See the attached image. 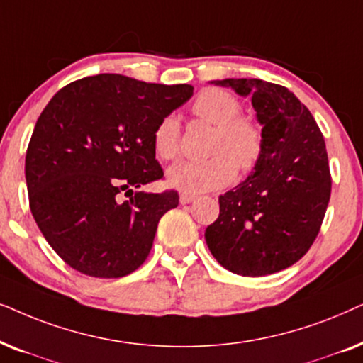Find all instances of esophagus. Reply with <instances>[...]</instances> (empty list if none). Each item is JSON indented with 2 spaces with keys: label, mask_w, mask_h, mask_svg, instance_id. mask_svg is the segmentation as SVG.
I'll use <instances>...</instances> for the list:
<instances>
[{
  "label": "esophagus",
  "mask_w": 363,
  "mask_h": 363,
  "mask_svg": "<svg viewBox=\"0 0 363 363\" xmlns=\"http://www.w3.org/2000/svg\"><path fill=\"white\" fill-rule=\"evenodd\" d=\"M196 199H197L196 196L187 194V192H182L181 194V204H191V202H194Z\"/></svg>",
  "instance_id": "1"
}]
</instances>
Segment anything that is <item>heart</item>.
<instances>
[{
  "label": "heart",
  "instance_id": "heart-1",
  "mask_svg": "<svg viewBox=\"0 0 363 363\" xmlns=\"http://www.w3.org/2000/svg\"><path fill=\"white\" fill-rule=\"evenodd\" d=\"M197 118L216 125L211 154L206 161H181L169 167L167 182L187 194H202L224 187L235 176V167L249 172L262 156V131L240 114V103L224 89H206L192 103ZM181 123L174 114L159 121L152 134L154 151L164 161L179 154Z\"/></svg>",
  "mask_w": 363,
  "mask_h": 363
}]
</instances>
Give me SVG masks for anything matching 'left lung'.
Segmentation results:
<instances>
[{"mask_svg":"<svg viewBox=\"0 0 363 363\" xmlns=\"http://www.w3.org/2000/svg\"><path fill=\"white\" fill-rule=\"evenodd\" d=\"M212 83L250 96L264 147L250 176L219 197L207 247L234 274H275L302 259L320 230L332 189L325 141L311 111L284 86L245 77Z\"/></svg>","mask_w":363,"mask_h":363,"instance_id":"obj_1","label":"left lung"}]
</instances>
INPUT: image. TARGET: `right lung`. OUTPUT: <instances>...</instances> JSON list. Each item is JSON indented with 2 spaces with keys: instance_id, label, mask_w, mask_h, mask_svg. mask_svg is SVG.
<instances>
[{
  "instance_id": "obj_1",
  "label": "right lung",
  "mask_w": 363,
  "mask_h": 363,
  "mask_svg": "<svg viewBox=\"0 0 363 363\" xmlns=\"http://www.w3.org/2000/svg\"><path fill=\"white\" fill-rule=\"evenodd\" d=\"M192 93L98 74L65 86L43 109L24 164L31 214L77 272L118 279L146 260L159 219L179 204L176 191H139L164 176L152 134Z\"/></svg>"
}]
</instances>
